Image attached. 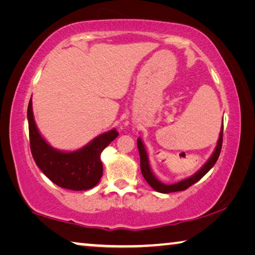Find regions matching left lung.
Listing matches in <instances>:
<instances>
[{"instance_id":"obj_1","label":"left lung","mask_w":255,"mask_h":255,"mask_svg":"<svg viewBox=\"0 0 255 255\" xmlns=\"http://www.w3.org/2000/svg\"><path fill=\"white\" fill-rule=\"evenodd\" d=\"M223 129H224V125H222V130L219 132V138L217 141V146L214 150L213 155H211L210 158L205 163V165L201 167V169L196 172L195 174L189 176V178L184 179L182 181H180L178 183L174 184H164L161 181H158L156 179V176L154 175V173L150 170L149 166V162H148V156L147 153H146L145 146L141 141L140 138L137 139V147L138 150H139V156H140V171L141 174H143L144 179L147 181V183L152 187L155 191L161 192V193H170V192H176V191H183V190L188 189L189 187H191L193 183H196L199 181L202 176H204L207 172H208L211 167L215 165V163L217 162V159L219 157V154H221L222 150V144H223Z\"/></svg>"}]
</instances>
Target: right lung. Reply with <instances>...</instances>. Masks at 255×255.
<instances>
[{
  "label": "right lung",
  "mask_w": 255,
  "mask_h": 255,
  "mask_svg": "<svg viewBox=\"0 0 255 255\" xmlns=\"http://www.w3.org/2000/svg\"><path fill=\"white\" fill-rule=\"evenodd\" d=\"M30 149L37 166L51 182L64 189L82 191L96 187L100 181L103 167L100 155L102 150L116 139V129L101 133L88 145L74 152H63L47 143L36 126L32 112V101L28 106Z\"/></svg>",
  "instance_id": "1"
}]
</instances>
